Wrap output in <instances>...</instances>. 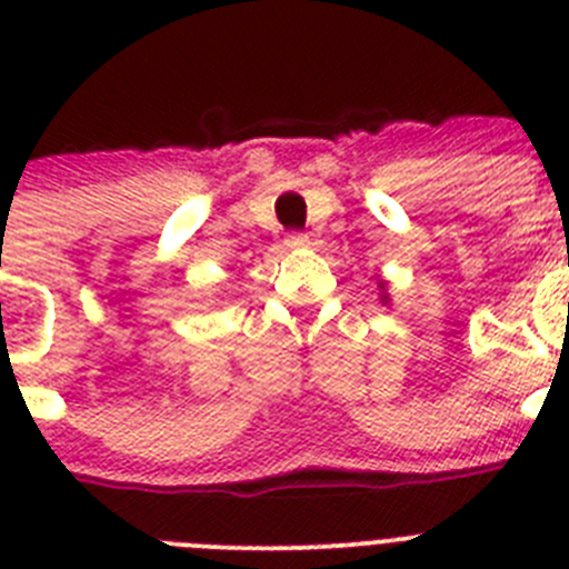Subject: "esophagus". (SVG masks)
Wrapping results in <instances>:
<instances>
[{
	"label": "esophagus",
	"instance_id": "34e87169",
	"mask_svg": "<svg viewBox=\"0 0 569 569\" xmlns=\"http://www.w3.org/2000/svg\"><path fill=\"white\" fill-rule=\"evenodd\" d=\"M288 248H305V244H308V233H301V230H293V233H288Z\"/></svg>",
	"mask_w": 569,
	"mask_h": 569
}]
</instances>
